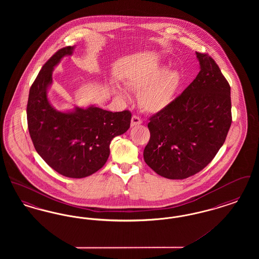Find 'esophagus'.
Segmentation results:
<instances>
[{
    "instance_id": "34e87169",
    "label": "esophagus",
    "mask_w": 259,
    "mask_h": 259,
    "mask_svg": "<svg viewBox=\"0 0 259 259\" xmlns=\"http://www.w3.org/2000/svg\"><path fill=\"white\" fill-rule=\"evenodd\" d=\"M142 119H141V117H139L138 115H133L132 116V119H131V126L132 127H134V126H137V125H140V124H142Z\"/></svg>"
}]
</instances>
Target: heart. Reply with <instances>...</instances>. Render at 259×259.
Wrapping results in <instances>:
<instances>
[{
  "instance_id": "obj_1",
  "label": "heart",
  "mask_w": 259,
  "mask_h": 259,
  "mask_svg": "<svg viewBox=\"0 0 259 259\" xmlns=\"http://www.w3.org/2000/svg\"><path fill=\"white\" fill-rule=\"evenodd\" d=\"M182 76L176 71L166 72V67L154 65L147 70L132 75L129 84L139 93V104L143 110L148 112H157L167 108L176 97L181 87ZM126 97V92L120 89Z\"/></svg>"
}]
</instances>
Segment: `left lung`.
I'll list each match as a JSON object with an SVG mask.
<instances>
[{"mask_svg":"<svg viewBox=\"0 0 259 259\" xmlns=\"http://www.w3.org/2000/svg\"><path fill=\"white\" fill-rule=\"evenodd\" d=\"M200 72L184 92L149 118L144 159L161 177L184 180L203 170L232 122L230 85L209 54L196 52Z\"/></svg>","mask_w":259,"mask_h":259,"instance_id":"8db88e82","label":"left lung"}]
</instances>
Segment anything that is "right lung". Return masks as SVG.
Returning a JSON list of instances; mask_svg holds the SVG:
<instances>
[{
  "label": "right lung",
  "mask_w": 259,
  "mask_h": 259,
  "mask_svg": "<svg viewBox=\"0 0 259 259\" xmlns=\"http://www.w3.org/2000/svg\"><path fill=\"white\" fill-rule=\"evenodd\" d=\"M74 49L66 47L56 51L42 66L30 88L27 121L34 147L48 165L62 176L81 179L105 165L111 140L129 129L132 114L94 106L63 112L50 105L47 90L52 83V70Z\"/></svg>",
  "instance_id": "right-lung-1"
}]
</instances>
